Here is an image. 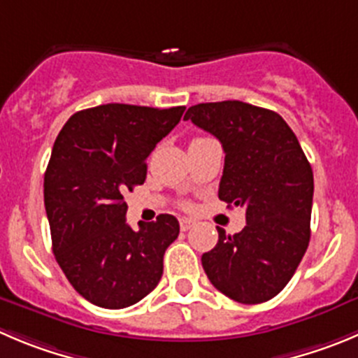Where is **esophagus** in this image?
Segmentation results:
<instances>
[{
  "instance_id": "34e87169",
  "label": "esophagus",
  "mask_w": 358,
  "mask_h": 358,
  "mask_svg": "<svg viewBox=\"0 0 358 358\" xmlns=\"http://www.w3.org/2000/svg\"><path fill=\"white\" fill-rule=\"evenodd\" d=\"M179 224H181L182 232H186V230H189V228L193 227V221L188 220V217H181V220H179Z\"/></svg>"
}]
</instances>
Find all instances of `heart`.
Masks as SVG:
<instances>
[{
    "label": "heart",
    "instance_id": "1",
    "mask_svg": "<svg viewBox=\"0 0 358 358\" xmlns=\"http://www.w3.org/2000/svg\"><path fill=\"white\" fill-rule=\"evenodd\" d=\"M196 141H202V137H196V138H193L192 142H196Z\"/></svg>",
    "mask_w": 358,
    "mask_h": 358
}]
</instances>
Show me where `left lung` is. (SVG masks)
Here are the masks:
<instances>
[{"label":"left lung","mask_w":358,"mask_h":358,"mask_svg":"<svg viewBox=\"0 0 358 358\" xmlns=\"http://www.w3.org/2000/svg\"><path fill=\"white\" fill-rule=\"evenodd\" d=\"M186 121L224 151L220 200L246 210V227L202 255L210 283L241 304L271 301L297 271L311 237L313 170L285 119L239 100L199 103Z\"/></svg>","instance_id":"left-lung-1"}]
</instances>
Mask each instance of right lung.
I'll return each instance as SVG.
<instances>
[{"label":"right lung","mask_w":358,"mask_h":358,"mask_svg":"<svg viewBox=\"0 0 358 358\" xmlns=\"http://www.w3.org/2000/svg\"><path fill=\"white\" fill-rule=\"evenodd\" d=\"M186 107L107 103L75 112L54 142L43 177L52 251L71 287L91 304L122 309L151 294L179 221L126 223V192L144 185L145 159Z\"/></svg>","instance_id":"right-lung-1"}]
</instances>
